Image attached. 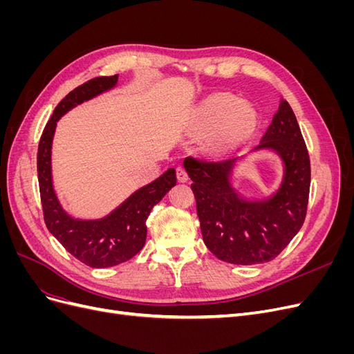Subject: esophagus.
Here are the masks:
<instances>
[{
    "label": "esophagus",
    "mask_w": 354,
    "mask_h": 354,
    "mask_svg": "<svg viewBox=\"0 0 354 354\" xmlns=\"http://www.w3.org/2000/svg\"><path fill=\"white\" fill-rule=\"evenodd\" d=\"M177 178H178V181H181V183H185V181L189 180V174H187L185 167H181V165L177 167Z\"/></svg>",
    "instance_id": "obj_1"
}]
</instances>
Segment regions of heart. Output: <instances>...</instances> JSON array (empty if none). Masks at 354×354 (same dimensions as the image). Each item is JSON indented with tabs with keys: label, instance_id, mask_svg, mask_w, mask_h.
<instances>
[{
	"label": "heart",
	"instance_id": "b5f03b06",
	"mask_svg": "<svg viewBox=\"0 0 354 354\" xmlns=\"http://www.w3.org/2000/svg\"><path fill=\"white\" fill-rule=\"evenodd\" d=\"M195 127L202 131L214 128L209 143L217 152H229L242 146L254 134L259 115L248 103L230 94H214L194 112Z\"/></svg>",
	"mask_w": 354,
	"mask_h": 354
}]
</instances>
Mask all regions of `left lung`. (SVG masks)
<instances>
[{
	"label": "left lung",
	"instance_id": "obj_1",
	"mask_svg": "<svg viewBox=\"0 0 354 354\" xmlns=\"http://www.w3.org/2000/svg\"><path fill=\"white\" fill-rule=\"evenodd\" d=\"M257 151L281 158V186L264 199H246L232 186L234 167L245 158H186L196 212L207 248L232 264H260L273 260L301 229L310 190V159L291 106L281 99L279 109Z\"/></svg>",
	"mask_w": 354,
	"mask_h": 354
}]
</instances>
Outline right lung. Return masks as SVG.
Here are the masks:
<instances>
[{
  "label": "right lung",
  "mask_w": 354,
  "mask_h": 354,
  "mask_svg": "<svg viewBox=\"0 0 354 354\" xmlns=\"http://www.w3.org/2000/svg\"><path fill=\"white\" fill-rule=\"evenodd\" d=\"M116 82L118 75L99 77L72 90L56 106L38 145V183L46 226L75 259L94 269L128 261L143 248L149 214L177 181L176 169L169 168L152 183L136 190L120 207L102 218H73L62 208L51 178V146L57 121L75 106L112 90Z\"/></svg>",
  "instance_id": "add662e5"
}]
</instances>
